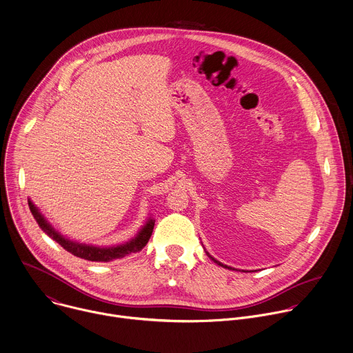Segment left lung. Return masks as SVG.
Segmentation results:
<instances>
[{"instance_id": "1", "label": "left lung", "mask_w": 353, "mask_h": 353, "mask_svg": "<svg viewBox=\"0 0 353 353\" xmlns=\"http://www.w3.org/2000/svg\"><path fill=\"white\" fill-rule=\"evenodd\" d=\"M213 261H214V259H213ZM214 262H216V263H217V265H220V266H223V265H221V263H220V262H217V261H214ZM224 268H227V266H224ZM228 269H231V268H228Z\"/></svg>"}]
</instances>
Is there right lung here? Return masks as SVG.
<instances>
[{"label":"right lung","instance_id":"obj_1","mask_svg":"<svg viewBox=\"0 0 353 353\" xmlns=\"http://www.w3.org/2000/svg\"><path fill=\"white\" fill-rule=\"evenodd\" d=\"M29 208H30L32 214L37 220L39 225L43 228V231H46L48 234L51 239H54L57 243H59L68 252L73 254L74 256L85 259V261H91V262H109L113 259H121L132 252L141 251L150 241V239L152 236L154 225H155V221L150 220L144 225V228L139 232V236L125 245L113 247V248H97V247L83 245V244H77V243L65 240L61 234H58L55 230L51 228V225L44 220V217L40 214V212L36 209V206L30 201H29Z\"/></svg>","mask_w":353,"mask_h":353}]
</instances>
